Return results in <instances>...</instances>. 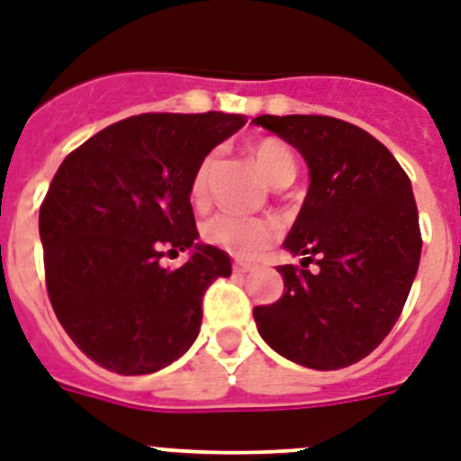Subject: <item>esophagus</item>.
<instances>
[{"label": "esophagus", "mask_w": 461, "mask_h": 461, "mask_svg": "<svg viewBox=\"0 0 461 461\" xmlns=\"http://www.w3.org/2000/svg\"><path fill=\"white\" fill-rule=\"evenodd\" d=\"M250 269H253V265L246 263V260H237V263H234V272H239V275H246Z\"/></svg>", "instance_id": "1"}]
</instances>
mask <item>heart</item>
<instances>
[{"label":"heart","instance_id":"heart-1","mask_svg":"<svg viewBox=\"0 0 461 461\" xmlns=\"http://www.w3.org/2000/svg\"><path fill=\"white\" fill-rule=\"evenodd\" d=\"M250 158L256 163L269 185L286 186L295 177V156L282 140H260L250 146ZM212 158H205L196 167L189 186V196L194 205H203L208 201V170ZM205 241L227 250L230 256L253 258L265 250L275 237V224L265 218H250L239 212H218L203 227Z\"/></svg>","mask_w":461,"mask_h":461}]
</instances>
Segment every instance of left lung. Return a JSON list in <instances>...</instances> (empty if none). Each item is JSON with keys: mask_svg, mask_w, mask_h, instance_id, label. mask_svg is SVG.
<instances>
[{"mask_svg": "<svg viewBox=\"0 0 461 461\" xmlns=\"http://www.w3.org/2000/svg\"><path fill=\"white\" fill-rule=\"evenodd\" d=\"M310 170L284 249V295L253 310L258 334L295 365L331 372L372 353L398 321L421 258L412 185L372 134L329 115H258ZM315 262L318 267L308 270Z\"/></svg>", "mask_w": 461, "mask_h": 461, "instance_id": "left-lung-1", "label": "left lung"}]
</instances>
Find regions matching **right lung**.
Here are the masks:
<instances>
[{
	"instance_id": "add662e5",
	"label": "right lung",
	"mask_w": 461,
	"mask_h": 461,
	"mask_svg": "<svg viewBox=\"0 0 461 461\" xmlns=\"http://www.w3.org/2000/svg\"><path fill=\"white\" fill-rule=\"evenodd\" d=\"M246 125L237 113H144L108 125L56 170L40 208L49 301L73 343L108 372L151 374L192 348L205 289L231 275L198 241L196 167ZM189 249L182 268L159 258Z\"/></svg>"
}]
</instances>
